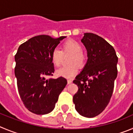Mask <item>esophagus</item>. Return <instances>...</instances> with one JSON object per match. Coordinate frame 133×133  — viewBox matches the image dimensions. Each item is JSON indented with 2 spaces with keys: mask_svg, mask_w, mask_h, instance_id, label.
Wrapping results in <instances>:
<instances>
[{
  "mask_svg": "<svg viewBox=\"0 0 133 133\" xmlns=\"http://www.w3.org/2000/svg\"><path fill=\"white\" fill-rule=\"evenodd\" d=\"M72 83V80L71 79H68V84H71Z\"/></svg>",
  "mask_w": 133,
  "mask_h": 133,
  "instance_id": "1",
  "label": "esophagus"
}]
</instances>
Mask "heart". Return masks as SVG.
Wrapping results in <instances>:
<instances>
[{
    "label": "heart",
    "mask_w": 133,
    "mask_h": 133,
    "mask_svg": "<svg viewBox=\"0 0 133 133\" xmlns=\"http://www.w3.org/2000/svg\"><path fill=\"white\" fill-rule=\"evenodd\" d=\"M64 54H71L69 59V64L71 65L59 68L56 70V74L65 78H71L78 71L77 65L79 68L84 66L87 56L82 51L81 44L73 39L65 40L62 45V50L58 48L52 50L51 59L55 66L60 65Z\"/></svg>",
    "instance_id": "b5f03b06"
}]
</instances>
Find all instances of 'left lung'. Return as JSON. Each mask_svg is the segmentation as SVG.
Masks as SVG:
<instances>
[{"mask_svg":"<svg viewBox=\"0 0 133 133\" xmlns=\"http://www.w3.org/2000/svg\"><path fill=\"white\" fill-rule=\"evenodd\" d=\"M81 42L88 59L73 81L78 86L73 101L79 114L92 118L102 113L109 103L117 76L118 58L113 46L96 34L85 33Z\"/></svg>","mask_w":133,"mask_h":133,"instance_id":"1","label":"left lung"}]
</instances>
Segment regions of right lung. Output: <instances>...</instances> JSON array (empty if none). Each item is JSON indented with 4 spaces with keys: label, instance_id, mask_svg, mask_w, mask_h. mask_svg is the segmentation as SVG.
Returning <instances> with one entry per match:
<instances>
[{
    "label": "right lung",
    "instance_id": "obj_1",
    "mask_svg": "<svg viewBox=\"0 0 133 133\" xmlns=\"http://www.w3.org/2000/svg\"><path fill=\"white\" fill-rule=\"evenodd\" d=\"M65 38L36 36L21 44L14 56L19 95L25 107L34 114L46 115L53 111L68 83L63 77L46 78L54 72L52 50Z\"/></svg>",
    "mask_w": 133,
    "mask_h": 133
}]
</instances>
